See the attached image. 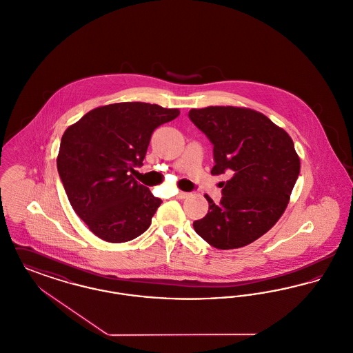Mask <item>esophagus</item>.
Segmentation results:
<instances>
[{"label":"esophagus","mask_w":353,"mask_h":353,"mask_svg":"<svg viewBox=\"0 0 353 353\" xmlns=\"http://www.w3.org/2000/svg\"><path fill=\"white\" fill-rule=\"evenodd\" d=\"M188 196H189V193H188V192H179V193H177V199H180V200L186 199Z\"/></svg>","instance_id":"esophagus-1"}]
</instances>
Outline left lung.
Wrapping results in <instances>:
<instances>
[{"label":"left lung","mask_w":353,"mask_h":353,"mask_svg":"<svg viewBox=\"0 0 353 353\" xmlns=\"http://www.w3.org/2000/svg\"><path fill=\"white\" fill-rule=\"evenodd\" d=\"M192 123L213 144L212 174L228 173L219 203L206 194L208 214L196 233L221 250L243 248L268 233L287 208L301 172L292 139L250 108L190 110Z\"/></svg>","instance_id":"left-lung-1"}]
</instances>
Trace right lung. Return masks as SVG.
<instances>
[{
	"mask_svg": "<svg viewBox=\"0 0 353 353\" xmlns=\"http://www.w3.org/2000/svg\"><path fill=\"white\" fill-rule=\"evenodd\" d=\"M177 108L127 101L98 107L70 125L57 168L75 213L90 230L112 243L143 234L161 200L139 184L153 131L177 118Z\"/></svg>",
	"mask_w": 353,
	"mask_h": 353,
	"instance_id": "right-lung-1",
	"label": "right lung"
}]
</instances>
